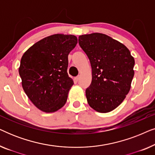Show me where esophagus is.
<instances>
[{
	"label": "esophagus",
	"instance_id": "34e87169",
	"mask_svg": "<svg viewBox=\"0 0 155 155\" xmlns=\"http://www.w3.org/2000/svg\"><path fill=\"white\" fill-rule=\"evenodd\" d=\"M80 76H78V77H76V78H75V81H76V82H78V80H80Z\"/></svg>",
	"mask_w": 155,
	"mask_h": 155
}]
</instances>
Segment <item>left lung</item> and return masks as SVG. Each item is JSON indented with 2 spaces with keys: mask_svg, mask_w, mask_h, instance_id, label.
<instances>
[{
  "mask_svg": "<svg viewBox=\"0 0 155 155\" xmlns=\"http://www.w3.org/2000/svg\"><path fill=\"white\" fill-rule=\"evenodd\" d=\"M78 41L92 67V82L85 91L89 105L99 113L113 111L130 90L134 58L124 44L104 34L80 35Z\"/></svg>",
  "mask_w": 155,
  "mask_h": 155,
  "instance_id": "obj_1",
  "label": "left lung"
}]
</instances>
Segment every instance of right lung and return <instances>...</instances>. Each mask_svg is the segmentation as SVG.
<instances>
[{"label":"right lung","instance_id":"add662e5","mask_svg":"<svg viewBox=\"0 0 155 155\" xmlns=\"http://www.w3.org/2000/svg\"><path fill=\"white\" fill-rule=\"evenodd\" d=\"M78 39L56 34L39 40L22 55L19 67L25 94L37 109L53 113L66 103L74 82L68 75V54Z\"/></svg>","mask_w":155,"mask_h":155}]
</instances>
